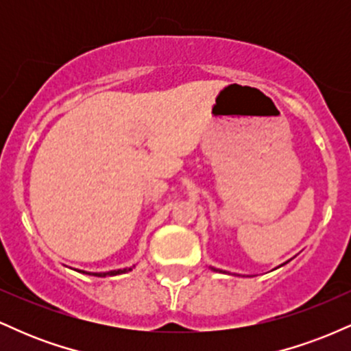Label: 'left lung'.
Here are the masks:
<instances>
[{
	"label": "left lung",
	"instance_id": "obj_1",
	"mask_svg": "<svg viewBox=\"0 0 351 351\" xmlns=\"http://www.w3.org/2000/svg\"><path fill=\"white\" fill-rule=\"evenodd\" d=\"M287 263H289V261H287ZM287 263H284V264H287ZM284 264H280L279 267H282V265H284ZM209 269H211L213 272H223V271H221V269H216V267H213V265H209Z\"/></svg>",
	"mask_w": 351,
	"mask_h": 351
}]
</instances>
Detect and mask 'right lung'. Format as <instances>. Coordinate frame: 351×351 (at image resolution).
I'll list each match as a JSON object with an SVG mask.
<instances>
[{
	"label": "right lung",
	"instance_id": "add662e5",
	"mask_svg": "<svg viewBox=\"0 0 351 351\" xmlns=\"http://www.w3.org/2000/svg\"><path fill=\"white\" fill-rule=\"evenodd\" d=\"M134 267L135 265H132V267H125V269H117V271H108V272H88V271H80V269H74V271L86 274V276H94V277H112V276H120V274L130 272Z\"/></svg>",
	"mask_w": 351,
	"mask_h": 351
}]
</instances>
